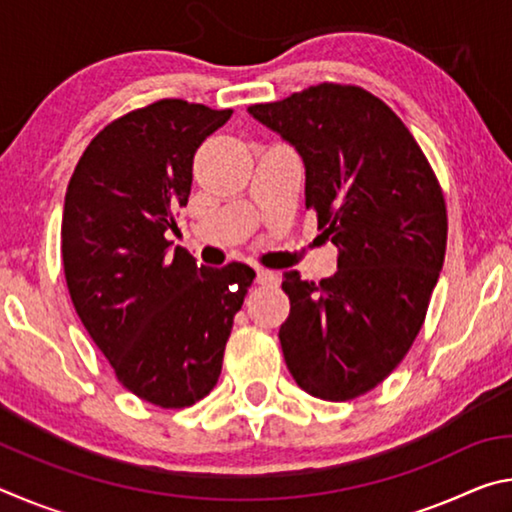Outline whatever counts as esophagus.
Instances as JSON below:
<instances>
[{
    "label": "esophagus",
    "instance_id": "34e87169",
    "mask_svg": "<svg viewBox=\"0 0 512 512\" xmlns=\"http://www.w3.org/2000/svg\"><path fill=\"white\" fill-rule=\"evenodd\" d=\"M255 280H257V284H264V287H273V284L280 282V273L266 271V268H257Z\"/></svg>",
    "mask_w": 512,
    "mask_h": 512
}]
</instances>
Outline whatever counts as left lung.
<instances>
[{
    "label": "left lung",
    "instance_id": "left-lung-1",
    "mask_svg": "<svg viewBox=\"0 0 512 512\" xmlns=\"http://www.w3.org/2000/svg\"><path fill=\"white\" fill-rule=\"evenodd\" d=\"M305 164V203L339 248L332 277L287 271L284 361L309 395L345 402L384 381L418 336L447 246V210L402 119L354 85L248 108Z\"/></svg>",
    "mask_w": 512,
    "mask_h": 512
}]
</instances>
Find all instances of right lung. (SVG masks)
Masks as SVG:
<instances>
[{
    "instance_id": "1",
    "label": "right lung",
    "mask_w": 512,
    "mask_h": 512,
    "mask_svg": "<svg viewBox=\"0 0 512 512\" xmlns=\"http://www.w3.org/2000/svg\"><path fill=\"white\" fill-rule=\"evenodd\" d=\"M232 110L164 99L94 137L67 185L63 266L81 323L117 379L183 409L221 375L232 320L255 271L198 266L164 232L192 192L194 153Z\"/></svg>"
}]
</instances>
